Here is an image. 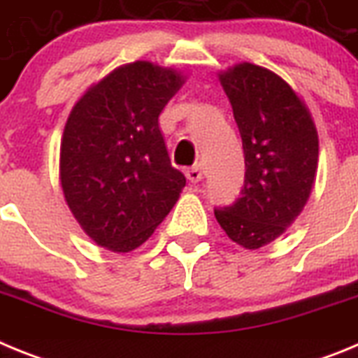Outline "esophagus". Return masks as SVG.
Segmentation results:
<instances>
[{
  "label": "esophagus",
  "mask_w": 358,
  "mask_h": 358,
  "mask_svg": "<svg viewBox=\"0 0 358 358\" xmlns=\"http://www.w3.org/2000/svg\"><path fill=\"white\" fill-rule=\"evenodd\" d=\"M186 177H188L189 182H199L202 179V169L199 164H194L192 169L186 170Z\"/></svg>",
  "instance_id": "obj_1"
}]
</instances>
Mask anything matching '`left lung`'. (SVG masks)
<instances>
[{
    "label": "left lung",
    "mask_w": 358,
    "mask_h": 358,
    "mask_svg": "<svg viewBox=\"0 0 358 358\" xmlns=\"http://www.w3.org/2000/svg\"><path fill=\"white\" fill-rule=\"evenodd\" d=\"M218 78L242 136L245 179L240 197L215 208V217L233 242L260 249L308 201L317 170V131L301 98L276 73L243 62Z\"/></svg>",
    "instance_id": "8db88e82"
}]
</instances>
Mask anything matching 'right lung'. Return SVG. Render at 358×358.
I'll return each instance as SVG.
<instances>
[{
	"label": "right lung",
	"instance_id": "add662e5",
	"mask_svg": "<svg viewBox=\"0 0 358 358\" xmlns=\"http://www.w3.org/2000/svg\"><path fill=\"white\" fill-rule=\"evenodd\" d=\"M176 69L125 64L75 103L61 143L73 217L102 248H140L170 213L186 177L170 163L159 115L182 85Z\"/></svg>",
	"mask_w": 358,
	"mask_h": 358
}]
</instances>
